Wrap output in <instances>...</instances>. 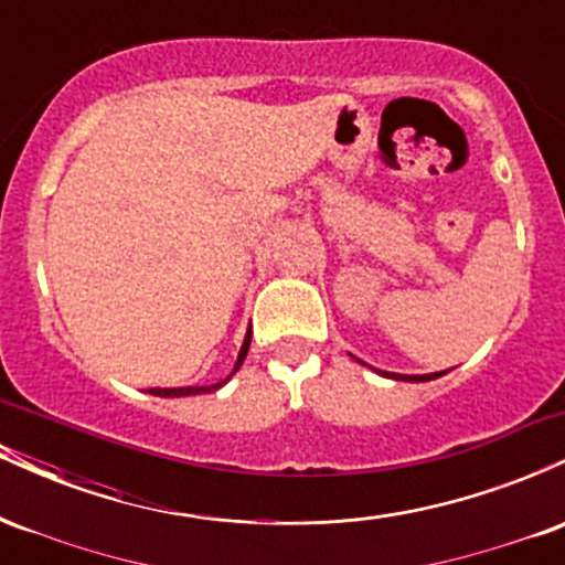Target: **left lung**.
I'll return each instance as SVG.
<instances>
[{
	"label": "left lung",
	"mask_w": 565,
	"mask_h": 565,
	"mask_svg": "<svg viewBox=\"0 0 565 565\" xmlns=\"http://www.w3.org/2000/svg\"><path fill=\"white\" fill-rule=\"evenodd\" d=\"M382 377L401 380V382H430V380L440 377V372H436V374H393V372H382Z\"/></svg>",
	"instance_id": "left-lung-1"
}]
</instances>
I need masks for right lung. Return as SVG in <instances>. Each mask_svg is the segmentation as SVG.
<instances>
[{
    "instance_id": "obj_1",
    "label": "right lung",
    "mask_w": 565,
    "mask_h": 565,
    "mask_svg": "<svg viewBox=\"0 0 565 565\" xmlns=\"http://www.w3.org/2000/svg\"><path fill=\"white\" fill-rule=\"evenodd\" d=\"M249 342H252V329L249 332H246V337H244V345H242V350H238V359H236V366H233V372L228 374V377L225 380H220V382H215V385H201V387H151V395H161V398H183V395H199V393H215V391H220V387L225 385V382H228L233 374L238 372V366L244 364V359H246V350H249Z\"/></svg>"
}]
</instances>
